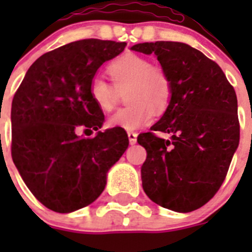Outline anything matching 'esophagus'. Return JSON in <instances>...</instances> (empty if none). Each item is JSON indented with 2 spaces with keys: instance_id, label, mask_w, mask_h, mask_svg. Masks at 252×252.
Segmentation results:
<instances>
[{
  "instance_id": "1",
  "label": "esophagus",
  "mask_w": 252,
  "mask_h": 252,
  "mask_svg": "<svg viewBox=\"0 0 252 252\" xmlns=\"http://www.w3.org/2000/svg\"><path fill=\"white\" fill-rule=\"evenodd\" d=\"M127 136H128V141H130L131 145H135L137 141V133L130 131V132H127Z\"/></svg>"
}]
</instances>
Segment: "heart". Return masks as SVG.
I'll return each instance as SVG.
<instances>
[{
  "mask_svg": "<svg viewBox=\"0 0 252 252\" xmlns=\"http://www.w3.org/2000/svg\"><path fill=\"white\" fill-rule=\"evenodd\" d=\"M113 84L117 90L130 88L126 102L130 106L116 111L107 121L112 128L133 131L151 121L155 112L164 111L171 94L168 74L160 66L137 54H125L113 62L108 68ZM90 94L94 104L103 112L113 108L116 89L99 75L91 81Z\"/></svg>",
  "mask_w": 252,
  "mask_h": 252,
  "instance_id": "b5f03b06",
  "label": "heart"
}]
</instances>
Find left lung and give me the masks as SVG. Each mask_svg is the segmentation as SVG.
Instances as JSON below:
<instances>
[{"label":"left lung","mask_w":252,"mask_h":252,"mask_svg":"<svg viewBox=\"0 0 252 252\" xmlns=\"http://www.w3.org/2000/svg\"><path fill=\"white\" fill-rule=\"evenodd\" d=\"M154 54L171 84L165 112L139 135L148 157L141 166L144 192L151 201L175 212H192L217 193L239 146L237 97L222 69L202 51L177 41L131 46Z\"/></svg>","instance_id":"8db88e82"}]
</instances>
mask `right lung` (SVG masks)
<instances>
[{
    "instance_id": "right-lung-1",
    "label": "right lung",
    "mask_w": 252,
    "mask_h": 252,
    "mask_svg": "<svg viewBox=\"0 0 252 252\" xmlns=\"http://www.w3.org/2000/svg\"><path fill=\"white\" fill-rule=\"evenodd\" d=\"M125 46L86 39L49 51L29 68L13 97L12 160L30 192L51 211L70 213L94 202L127 149L124 130L99 131L104 115L90 94L99 66ZM79 128L97 133L79 137Z\"/></svg>"
}]
</instances>
